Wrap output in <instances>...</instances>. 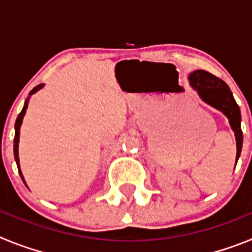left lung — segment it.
Instances as JSON below:
<instances>
[{
    "instance_id": "left-lung-1",
    "label": "left lung",
    "mask_w": 252,
    "mask_h": 252,
    "mask_svg": "<svg viewBox=\"0 0 252 252\" xmlns=\"http://www.w3.org/2000/svg\"><path fill=\"white\" fill-rule=\"evenodd\" d=\"M189 84L193 90L197 91L198 95L203 102L212 106L216 110L221 111L230 122V126L235 132L236 139V164L241 155L242 150V130H241V112L239 104L233 98L230 87L222 79L215 77L206 70H194L188 77ZM236 166V165H235Z\"/></svg>"
}]
</instances>
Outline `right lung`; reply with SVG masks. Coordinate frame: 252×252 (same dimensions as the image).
<instances>
[{"label": "right lung", "mask_w": 252, "mask_h": 252, "mask_svg": "<svg viewBox=\"0 0 252 252\" xmlns=\"http://www.w3.org/2000/svg\"><path fill=\"white\" fill-rule=\"evenodd\" d=\"M44 87V84H39V86H36L34 88V90L31 91L30 93H29V97L28 99L25 101V104H24V107H22V111L20 112L19 117L16 119V124H15V139H13V155H15V161H16L17 164V168H19V173H20V177H21V179L24 180V183L26 184L25 179H24V175H22V171L21 169H20V159H19V141H20V127H21L22 125V119H24V116H25L26 113V110H28V104H29V99H30V97L32 94H35V93L37 92V91H40L41 88Z\"/></svg>", "instance_id": "right-lung-1"}]
</instances>
